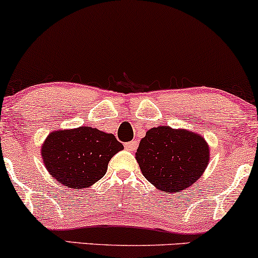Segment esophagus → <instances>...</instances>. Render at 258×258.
I'll return each instance as SVG.
<instances>
[{"label":"esophagus","mask_w":258,"mask_h":258,"mask_svg":"<svg viewBox=\"0 0 258 258\" xmlns=\"http://www.w3.org/2000/svg\"><path fill=\"white\" fill-rule=\"evenodd\" d=\"M137 142L136 141H132V142H127V143H125V148L127 150H130V152H132V150H135L136 148H137Z\"/></svg>","instance_id":"esophagus-1"}]
</instances>
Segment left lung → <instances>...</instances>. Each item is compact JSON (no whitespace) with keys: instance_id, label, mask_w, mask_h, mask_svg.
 <instances>
[{"instance_id":"1","label":"left lung","mask_w":258,"mask_h":258,"mask_svg":"<svg viewBox=\"0 0 258 258\" xmlns=\"http://www.w3.org/2000/svg\"><path fill=\"white\" fill-rule=\"evenodd\" d=\"M136 159L154 186L164 193H176L200 178L209 165L210 148L198 133L159 126L141 139Z\"/></svg>"}]
</instances>
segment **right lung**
Here are the masks:
<instances>
[{
  "instance_id": "obj_1",
  "label": "right lung",
  "mask_w": 258,
  "mask_h": 258,
  "mask_svg": "<svg viewBox=\"0 0 258 258\" xmlns=\"http://www.w3.org/2000/svg\"><path fill=\"white\" fill-rule=\"evenodd\" d=\"M122 149L112 133L80 126L49 133L41 156L53 178L69 188L84 189L104 176L110 159Z\"/></svg>"
}]
</instances>
